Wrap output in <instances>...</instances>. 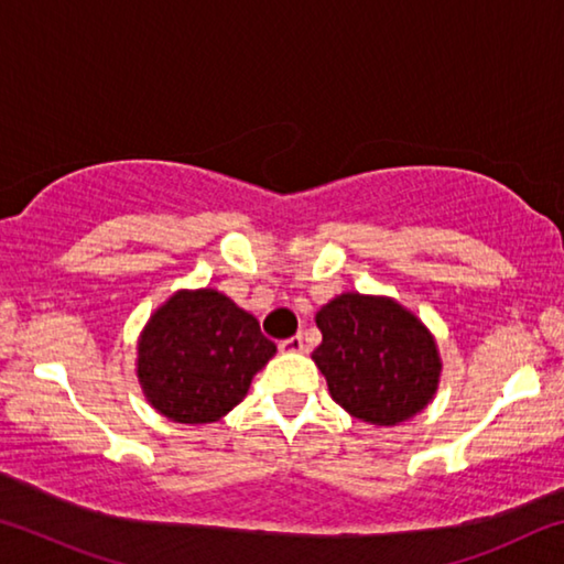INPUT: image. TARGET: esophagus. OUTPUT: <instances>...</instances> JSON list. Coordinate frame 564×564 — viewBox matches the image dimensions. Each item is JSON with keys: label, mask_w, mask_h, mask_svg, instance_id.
<instances>
[{"label": "esophagus", "mask_w": 564, "mask_h": 564, "mask_svg": "<svg viewBox=\"0 0 564 564\" xmlns=\"http://www.w3.org/2000/svg\"><path fill=\"white\" fill-rule=\"evenodd\" d=\"M279 348L283 352H301L305 346H303V336H293V338H285L279 343Z\"/></svg>", "instance_id": "34e87169"}]
</instances>
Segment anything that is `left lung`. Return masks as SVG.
Returning <instances> with one entry per match:
<instances>
[{
  "instance_id": "left-lung-1",
  "label": "left lung",
  "mask_w": 564,
  "mask_h": 564,
  "mask_svg": "<svg viewBox=\"0 0 564 564\" xmlns=\"http://www.w3.org/2000/svg\"><path fill=\"white\" fill-rule=\"evenodd\" d=\"M313 360L330 398L370 425H398L431 403L441 356L431 330L398 301L343 293L316 313Z\"/></svg>"
}]
</instances>
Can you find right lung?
<instances>
[{
	"label": "right lung",
	"instance_id": "obj_1",
	"mask_svg": "<svg viewBox=\"0 0 564 564\" xmlns=\"http://www.w3.org/2000/svg\"><path fill=\"white\" fill-rule=\"evenodd\" d=\"M273 352L259 321L224 293L178 291L141 333L137 376L161 415L214 423L241 403Z\"/></svg>",
	"mask_w": 564,
	"mask_h": 564
}]
</instances>
